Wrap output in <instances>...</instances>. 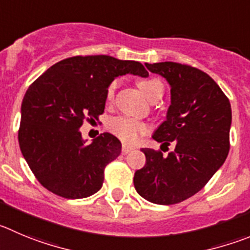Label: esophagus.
I'll return each mask as SVG.
<instances>
[{
    "label": "esophagus",
    "mask_w": 250,
    "mask_h": 250,
    "mask_svg": "<svg viewBox=\"0 0 250 250\" xmlns=\"http://www.w3.org/2000/svg\"><path fill=\"white\" fill-rule=\"evenodd\" d=\"M133 146H127V144H123L122 146V153L123 154H128L129 153V151H132L133 150Z\"/></svg>",
    "instance_id": "obj_1"
}]
</instances>
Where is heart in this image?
Returning a JSON list of instances; mask_svg holds the SVG:
<instances>
[{"label": "heart", "instance_id": "b5f03b06", "mask_svg": "<svg viewBox=\"0 0 250 250\" xmlns=\"http://www.w3.org/2000/svg\"><path fill=\"white\" fill-rule=\"evenodd\" d=\"M116 85H117V83H113L108 87V91H107L108 99L113 97ZM138 87L141 88L144 96L149 100L154 93L158 92L159 90H163V83L157 79H150V80L139 81ZM108 129L125 143H134V142L138 141L142 134H144L148 130V127L144 123L132 120L129 117H116L109 121Z\"/></svg>", "mask_w": 250, "mask_h": 250}]
</instances>
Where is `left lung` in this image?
Here are the masks:
<instances>
[{"mask_svg": "<svg viewBox=\"0 0 250 250\" xmlns=\"http://www.w3.org/2000/svg\"><path fill=\"white\" fill-rule=\"evenodd\" d=\"M170 86L167 118L153 138L175 150L167 157L142 148L146 165L134 174V188L146 201L179 204L199 192L225 163L229 151V100L206 72L172 62L148 64Z\"/></svg>", "mask_w": 250, "mask_h": 250, "instance_id": "obj_1", "label": "left lung"}]
</instances>
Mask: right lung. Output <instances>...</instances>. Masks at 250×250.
I'll return each mask as SVG.
<instances>
[{
    "label": "right lung",
    "instance_id": "obj_1",
    "mask_svg": "<svg viewBox=\"0 0 250 250\" xmlns=\"http://www.w3.org/2000/svg\"><path fill=\"white\" fill-rule=\"evenodd\" d=\"M127 74L149 75L134 60L74 57L50 66L29 86L21 106L18 142L46 190L75 200L101 188L104 167L120 155L122 144L111 133L86 144L80 128L86 120L99 121L109 85Z\"/></svg>",
    "mask_w": 250,
    "mask_h": 250
}]
</instances>
